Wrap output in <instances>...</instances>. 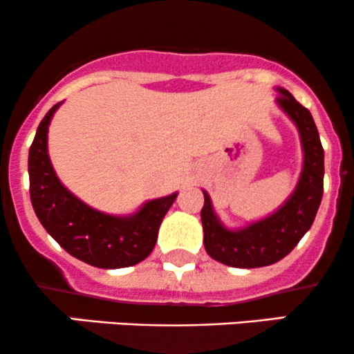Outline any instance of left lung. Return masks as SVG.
Returning a JSON list of instances; mask_svg holds the SVG:
<instances>
[{"label":"left lung","instance_id":"8db88e82","mask_svg":"<svg viewBox=\"0 0 354 354\" xmlns=\"http://www.w3.org/2000/svg\"><path fill=\"white\" fill-rule=\"evenodd\" d=\"M276 104L298 128L303 146V169L290 198L270 216L239 230H228L214 213L206 191L201 209L206 253L233 268H261L290 254L311 228L323 198L324 151L311 113L286 89L278 88Z\"/></svg>","mask_w":354,"mask_h":354}]
</instances>
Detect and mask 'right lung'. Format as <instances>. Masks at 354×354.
<instances>
[{
  "instance_id": "add662e5",
  "label": "right lung",
  "mask_w": 354,
  "mask_h": 354,
  "mask_svg": "<svg viewBox=\"0 0 354 354\" xmlns=\"http://www.w3.org/2000/svg\"><path fill=\"white\" fill-rule=\"evenodd\" d=\"M59 104L41 120L28 156L36 216L63 250L88 265L116 270L143 261L156 245L158 230L178 193L146 201L128 216H113L84 205L64 188L48 156V126Z\"/></svg>"
}]
</instances>
